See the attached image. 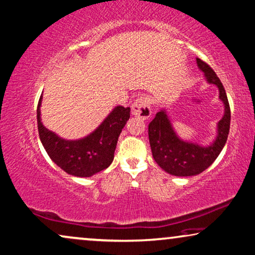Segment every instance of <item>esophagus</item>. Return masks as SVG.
<instances>
[{
  "label": "esophagus",
  "mask_w": 255,
  "mask_h": 255,
  "mask_svg": "<svg viewBox=\"0 0 255 255\" xmlns=\"http://www.w3.org/2000/svg\"><path fill=\"white\" fill-rule=\"evenodd\" d=\"M132 115L140 117L142 120H148L152 115L150 102L146 98H138L132 103Z\"/></svg>",
  "instance_id": "1"
}]
</instances>
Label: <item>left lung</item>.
<instances>
[{
    "mask_svg": "<svg viewBox=\"0 0 255 255\" xmlns=\"http://www.w3.org/2000/svg\"><path fill=\"white\" fill-rule=\"evenodd\" d=\"M197 65L204 73L206 82L215 85L219 90V99L224 106L222 119L217 122L216 136L208 145L184 140L177 134L165 108L156 114L148 125V136L153 157L165 172L178 177H191L206 170L226 145L230 130V106L222 83L208 64L197 58Z\"/></svg>",
    "mask_w": 255,
    "mask_h": 255,
    "instance_id": "left-lung-1",
    "label": "left lung"
}]
</instances>
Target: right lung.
<instances>
[{"label": "right lung", "instance_id": "right-lung-1", "mask_svg": "<svg viewBox=\"0 0 255 255\" xmlns=\"http://www.w3.org/2000/svg\"><path fill=\"white\" fill-rule=\"evenodd\" d=\"M40 97L36 109L40 140L51 161L75 177H91L105 170L114 160L117 140L130 119V108L116 106L102 123L84 138L69 140L48 130L41 122Z\"/></svg>", "mask_w": 255, "mask_h": 255}]
</instances>
